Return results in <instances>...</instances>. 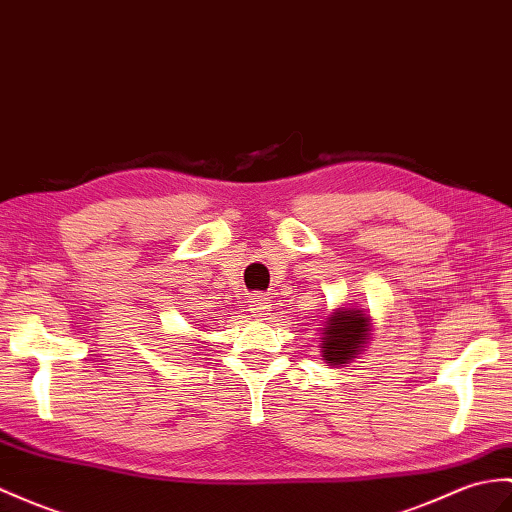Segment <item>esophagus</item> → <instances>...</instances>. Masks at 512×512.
Wrapping results in <instances>:
<instances>
[{"label":"esophagus","mask_w":512,"mask_h":512,"mask_svg":"<svg viewBox=\"0 0 512 512\" xmlns=\"http://www.w3.org/2000/svg\"><path fill=\"white\" fill-rule=\"evenodd\" d=\"M248 312H251V316L257 318V320H266L272 312V305L268 301V296H264V294L251 296V299H248Z\"/></svg>","instance_id":"34e87169"}]
</instances>
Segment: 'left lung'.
Returning a JSON list of instances; mask_svg holds the SVG:
<instances>
[{
    "instance_id": "8db88e82",
    "label": "left lung",
    "mask_w": 512,
    "mask_h": 512,
    "mask_svg": "<svg viewBox=\"0 0 512 512\" xmlns=\"http://www.w3.org/2000/svg\"><path fill=\"white\" fill-rule=\"evenodd\" d=\"M373 336V318L364 307L344 305L327 316L320 329V358L331 368L351 364Z\"/></svg>"
}]
</instances>
